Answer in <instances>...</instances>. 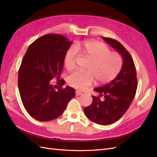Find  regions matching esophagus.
Wrapping results in <instances>:
<instances>
[{
	"mask_svg": "<svg viewBox=\"0 0 157 157\" xmlns=\"http://www.w3.org/2000/svg\"><path fill=\"white\" fill-rule=\"evenodd\" d=\"M80 95H82V93L78 91V90H77V91H76V96H80Z\"/></svg>",
	"mask_w": 157,
	"mask_h": 157,
	"instance_id": "obj_1",
	"label": "esophagus"
}]
</instances>
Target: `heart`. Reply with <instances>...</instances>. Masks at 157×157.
<instances>
[{"label":"heart","instance_id":"obj_1","mask_svg":"<svg viewBox=\"0 0 157 157\" xmlns=\"http://www.w3.org/2000/svg\"><path fill=\"white\" fill-rule=\"evenodd\" d=\"M77 50L81 51L91 63L88 68V73L75 71L69 75L67 81L71 86L82 90L91 86L95 79L99 84H105L119 73L122 63L121 55L111 52L106 44L98 41H86L70 47L64 58L67 69H73L75 67Z\"/></svg>","mask_w":157,"mask_h":157}]
</instances>
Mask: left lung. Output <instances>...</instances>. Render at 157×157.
<instances>
[{"label":"left lung","instance_id":"left-lung-1","mask_svg":"<svg viewBox=\"0 0 157 157\" xmlns=\"http://www.w3.org/2000/svg\"><path fill=\"white\" fill-rule=\"evenodd\" d=\"M122 57L120 73L111 82L94 88L99 96H92L93 101L84 109L89 119L101 125H109L124 115L134 99L137 90L136 69L131 55L119 42L103 37Z\"/></svg>","mask_w":157,"mask_h":157}]
</instances>
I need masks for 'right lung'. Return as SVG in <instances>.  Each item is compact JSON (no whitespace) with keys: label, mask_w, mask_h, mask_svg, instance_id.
I'll return each mask as SVG.
<instances>
[{"label":"right lung","mask_w":157,"mask_h":157,"mask_svg":"<svg viewBox=\"0 0 157 157\" xmlns=\"http://www.w3.org/2000/svg\"><path fill=\"white\" fill-rule=\"evenodd\" d=\"M72 42L56 34H47L29 46L18 73V88L25 110L35 119L50 121L63 113L67 103L75 96L70 86L61 88L60 80L64 58ZM56 78L60 88L53 89L50 80Z\"/></svg>","instance_id":"add662e5"}]
</instances>
